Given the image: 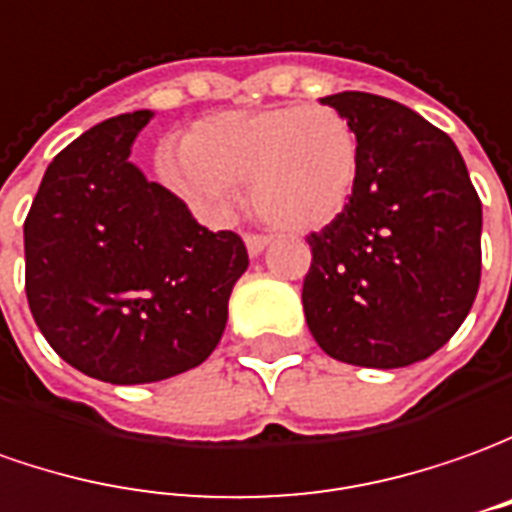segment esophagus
Returning a JSON list of instances; mask_svg holds the SVG:
<instances>
[{
    "label": "esophagus",
    "mask_w": 512,
    "mask_h": 512,
    "mask_svg": "<svg viewBox=\"0 0 512 512\" xmlns=\"http://www.w3.org/2000/svg\"><path fill=\"white\" fill-rule=\"evenodd\" d=\"M243 241H246V249H249V255L255 257L260 255L266 246H269V238L266 235H255V232H249V235H243Z\"/></svg>",
    "instance_id": "34e87169"
}]
</instances>
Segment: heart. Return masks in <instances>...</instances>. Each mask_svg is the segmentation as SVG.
<instances>
[{"label": "heart", "instance_id": "b5f03b06", "mask_svg": "<svg viewBox=\"0 0 512 512\" xmlns=\"http://www.w3.org/2000/svg\"><path fill=\"white\" fill-rule=\"evenodd\" d=\"M162 176L201 210L224 215L235 184L249 182L252 210L280 232H311L336 221L353 201L361 145L342 111L271 106L207 117L165 151Z\"/></svg>", "mask_w": 512, "mask_h": 512}]
</instances>
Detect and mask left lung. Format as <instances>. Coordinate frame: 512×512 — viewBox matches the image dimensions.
I'll list each match as a JSON object with an SVG mask.
<instances>
[{
	"label": "left lung",
	"instance_id": "8db88e82",
	"mask_svg": "<svg viewBox=\"0 0 512 512\" xmlns=\"http://www.w3.org/2000/svg\"><path fill=\"white\" fill-rule=\"evenodd\" d=\"M361 145L347 210L311 232L302 308L336 361L395 370L429 358L471 311L482 274V201L446 131L389 97H322Z\"/></svg>",
	"mask_w": 512,
	"mask_h": 512
}]
</instances>
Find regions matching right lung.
<instances>
[{
	"label": "right lung",
	"instance_id": "1",
	"mask_svg": "<svg viewBox=\"0 0 512 512\" xmlns=\"http://www.w3.org/2000/svg\"><path fill=\"white\" fill-rule=\"evenodd\" d=\"M151 111L89 128L50 162L24 221V291L50 347L109 384H154L221 342L249 255L128 162Z\"/></svg>",
	"mask_w": 512,
	"mask_h": 512
}]
</instances>
